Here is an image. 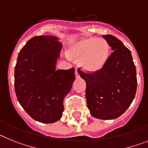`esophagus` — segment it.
<instances>
[{
	"mask_svg": "<svg viewBox=\"0 0 148 148\" xmlns=\"http://www.w3.org/2000/svg\"><path fill=\"white\" fill-rule=\"evenodd\" d=\"M75 77H76L77 79H79V77H80V75H79V72L77 71V69H75Z\"/></svg>",
	"mask_w": 148,
	"mask_h": 148,
	"instance_id": "obj_1",
	"label": "esophagus"
}]
</instances>
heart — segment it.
Instances as JSON below:
<instances>
[{
  "label": "heart",
  "instance_id": "1",
  "mask_svg": "<svg viewBox=\"0 0 148 148\" xmlns=\"http://www.w3.org/2000/svg\"><path fill=\"white\" fill-rule=\"evenodd\" d=\"M110 47L105 39L88 38L82 39L69 50L72 57L80 59V64L88 72H97L108 60Z\"/></svg>",
  "mask_w": 148,
  "mask_h": 148
}]
</instances>
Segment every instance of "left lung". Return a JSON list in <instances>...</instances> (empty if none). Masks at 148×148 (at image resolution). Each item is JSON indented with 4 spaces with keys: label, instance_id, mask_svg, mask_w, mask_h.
<instances>
[{
    "label": "left lung",
    "instance_id": "left-lung-1",
    "mask_svg": "<svg viewBox=\"0 0 148 148\" xmlns=\"http://www.w3.org/2000/svg\"><path fill=\"white\" fill-rule=\"evenodd\" d=\"M113 52L97 72L78 70L86 82V100L90 113L101 119H113L125 113L135 98L136 68L131 51L112 35H103Z\"/></svg>",
    "mask_w": 148,
    "mask_h": 148
}]
</instances>
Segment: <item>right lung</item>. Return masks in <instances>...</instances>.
<instances>
[{
  "label": "right lung",
  "mask_w": 148,
  "mask_h": 148,
  "mask_svg": "<svg viewBox=\"0 0 148 148\" xmlns=\"http://www.w3.org/2000/svg\"><path fill=\"white\" fill-rule=\"evenodd\" d=\"M62 45L53 36H35L19 51L14 72L16 95L35 120L53 123L63 115V99L72 88L75 69H55Z\"/></svg>",
  "instance_id": "1"
}]
</instances>
